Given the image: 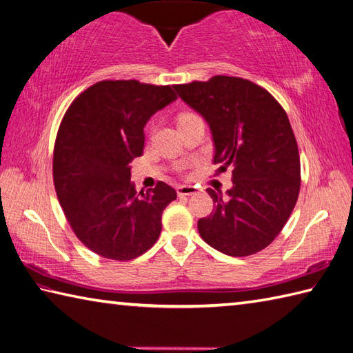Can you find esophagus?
<instances>
[{
  "label": "esophagus",
  "mask_w": 353,
  "mask_h": 353,
  "mask_svg": "<svg viewBox=\"0 0 353 353\" xmlns=\"http://www.w3.org/2000/svg\"><path fill=\"white\" fill-rule=\"evenodd\" d=\"M192 194H196V188H194V186H188V185L177 186V196H179V197L192 196Z\"/></svg>",
  "instance_id": "obj_1"
}]
</instances>
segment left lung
Here are the masks:
<instances>
[{"instance_id":"8db88e82","label":"left lung","mask_w":353,"mask_h":353,"mask_svg":"<svg viewBox=\"0 0 353 353\" xmlns=\"http://www.w3.org/2000/svg\"><path fill=\"white\" fill-rule=\"evenodd\" d=\"M177 95L206 119L214 163L232 167L234 186L208 188L215 209L197 223L205 241L229 256L265 249L287 224L301 191V157L287 112L264 88L241 77L174 85Z\"/></svg>"}]
</instances>
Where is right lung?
<instances>
[{
	"mask_svg": "<svg viewBox=\"0 0 353 353\" xmlns=\"http://www.w3.org/2000/svg\"><path fill=\"white\" fill-rule=\"evenodd\" d=\"M176 99L171 86L103 80L71 103L59 125V203L76 236L103 258L134 259L161 235L162 212L177 194L163 182L138 194L129 163L142 154L148 119Z\"/></svg>",
	"mask_w": 353,
	"mask_h": 353,
	"instance_id": "1",
	"label": "right lung"
}]
</instances>
